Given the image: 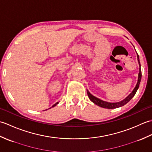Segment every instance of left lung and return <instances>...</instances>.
I'll use <instances>...</instances> for the list:
<instances>
[{
    "label": "left lung",
    "instance_id": "left-lung-1",
    "mask_svg": "<svg viewBox=\"0 0 152 152\" xmlns=\"http://www.w3.org/2000/svg\"><path fill=\"white\" fill-rule=\"evenodd\" d=\"M137 58H138V63H139V66H140L139 73H138V82H137L136 86H135V88L133 90V91H132L130 94L127 96V97L123 100V101H121L120 102H106L104 101H102V100L95 97V96H93V95H91V93H89L88 90H87V93H88V95L89 96V99L91 100V101L93 103H95V104L101 106V107H102V108H108V109H114V108L121 107V106H123L127 104L128 102H129L130 100L133 97L135 94H136L137 90H138V88H139V85H140V83L141 81V78H142L141 66H140V63L139 57H138V53H137Z\"/></svg>",
    "mask_w": 152,
    "mask_h": 152
}]
</instances>
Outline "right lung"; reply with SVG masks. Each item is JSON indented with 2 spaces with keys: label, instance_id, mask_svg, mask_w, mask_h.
I'll return each instance as SVG.
<instances>
[{
  "label": "right lung",
  "instance_id": "add662e5",
  "mask_svg": "<svg viewBox=\"0 0 152 152\" xmlns=\"http://www.w3.org/2000/svg\"><path fill=\"white\" fill-rule=\"evenodd\" d=\"M58 103H59V102H56V104H53V105L52 106V107H54V106H56V105H57V104H58Z\"/></svg>",
  "mask_w": 152,
  "mask_h": 152
}]
</instances>
